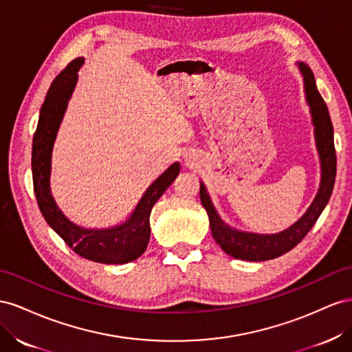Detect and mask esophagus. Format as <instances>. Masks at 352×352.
Instances as JSON below:
<instances>
[{
    "instance_id": "esophagus-1",
    "label": "esophagus",
    "mask_w": 352,
    "mask_h": 352,
    "mask_svg": "<svg viewBox=\"0 0 352 352\" xmlns=\"http://www.w3.org/2000/svg\"><path fill=\"white\" fill-rule=\"evenodd\" d=\"M186 162H187V164H190V157H188V156H186Z\"/></svg>"
}]
</instances>
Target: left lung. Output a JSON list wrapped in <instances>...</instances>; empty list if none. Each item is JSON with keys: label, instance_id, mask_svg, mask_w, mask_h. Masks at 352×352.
<instances>
[{"label": "left lung", "instance_id": "8db88e82", "mask_svg": "<svg viewBox=\"0 0 352 352\" xmlns=\"http://www.w3.org/2000/svg\"><path fill=\"white\" fill-rule=\"evenodd\" d=\"M300 74L304 76L307 103L311 110L314 124L316 144L320 155L321 164V182L320 188L313 204L307 212L299 218L294 226L283 230L276 234H255L239 232L236 228L228 227L217 214V210L210 202V197L206 192L204 183H200V202L206 209L209 217L210 232L215 242L221 246L226 254L236 259L245 261H267L289 252L294 249L300 240H302L316 221L323 212L330 196L333 192L335 178H336V152L333 143V125L330 120V115L323 97L320 96L314 74L305 63H298Z\"/></svg>", "mask_w": 352, "mask_h": 352}]
</instances>
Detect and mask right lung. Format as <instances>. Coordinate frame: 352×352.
Masks as SVG:
<instances>
[{"label":"right lung","mask_w":352,"mask_h":352,"mask_svg":"<svg viewBox=\"0 0 352 352\" xmlns=\"http://www.w3.org/2000/svg\"><path fill=\"white\" fill-rule=\"evenodd\" d=\"M82 63L84 57H78L57 75L41 106L32 142L34 192L39 210L48 226L65 240V243L75 254L94 263L126 264L137 259L146 250L150 239V212L157 199L179 174V164L175 162L170 165L162 175L150 184L131 217L120 226L89 230L70 223L57 208L52 196L50 173H52L54 140L66 112L69 98L76 85L78 70Z\"/></svg>","instance_id":"obj_1"}]
</instances>
